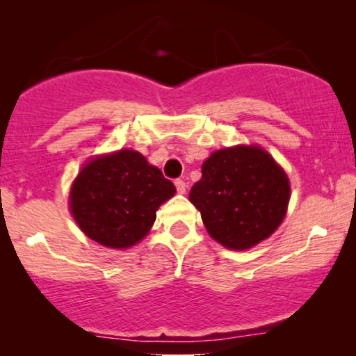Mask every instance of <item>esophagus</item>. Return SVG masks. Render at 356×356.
Wrapping results in <instances>:
<instances>
[{
  "mask_svg": "<svg viewBox=\"0 0 356 356\" xmlns=\"http://www.w3.org/2000/svg\"><path fill=\"white\" fill-rule=\"evenodd\" d=\"M175 186H177V191L179 194L186 193V183H184V179H177V181H175Z\"/></svg>",
  "mask_w": 356,
  "mask_h": 356,
  "instance_id": "1",
  "label": "esophagus"
}]
</instances>
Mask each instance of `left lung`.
I'll return each mask as SVG.
<instances>
[{"mask_svg": "<svg viewBox=\"0 0 356 356\" xmlns=\"http://www.w3.org/2000/svg\"><path fill=\"white\" fill-rule=\"evenodd\" d=\"M290 184L266 150L238 145L213 152L189 193L209 235L230 250H248L284 220Z\"/></svg>", "mask_w": 356, "mask_h": 356, "instance_id": "1", "label": "left lung"}]
</instances>
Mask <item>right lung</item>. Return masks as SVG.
I'll return each mask as SVG.
<instances>
[{
	"label": "right lung",
	"mask_w": 356,
	"mask_h": 356,
	"mask_svg": "<svg viewBox=\"0 0 356 356\" xmlns=\"http://www.w3.org/2000/svg\"><path fill=\"white\" fill-rule=\"evenodd\" d=\"M175 194L173 183L136 150L92 160L71 188V212L92 240L123 250L147 235L160 204Z\"/></svg>",
	"instance_id": "obj_1"
}]
</instances>
